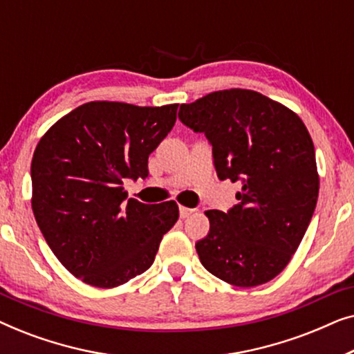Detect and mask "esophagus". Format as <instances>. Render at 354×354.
I'll use <instances>...</instances> for the list:
<instances>
[{
  "label": "esophagus",
  "mask_w": 354,
  "mask_h": 354,
  "mask_svg": "<svg viewBox=\"0 0 354 354\" xmlns=\"http://www.w3.org/2000/svg\"><path fill=\"white\" fill-rule=\"evenodd\" d=\"M178 212H180V217H182V219H185V217H188L190 214H193V212H195V209H192V207L180 206V207H178Z\"/></svg>",
  "instance_id": "esophagus-1"
}]
</instances>
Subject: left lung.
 Here are the masks:
<instances>
[{"mask_svg":"<svg viewBox=\"0 0 354 354\" xmlns=\"http://www.w3.org/2000/svg\"><path fill=\"white\" fill-rule=\"evenodd\" d=\"M178 119L205 133L217 177L240 182L239 203L206 211L209 232L196 241L201 264L235 287H256L287 268L319 195L316 153L293 111L253 90L214 91L182 104Z\"/></svg>","mask_w":354,"mask_h":354,"instance_id":"obj_1","label":"left lung"}]
</instances>
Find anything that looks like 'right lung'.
<instances>
[{"label": "right lung", "mask_w": 354, "mask_h": 354, "mask_svg": "<svg viewBox=\"0 0 354 354\" xmlns=\"http://www.w3.org/2000/svg\"><path fill=\"white\" fill-rule=\"evenodd\" d=\"M178 104L91 101L43 135L33 153L32 209L48 246L82 282L113 288L149 269L178 219L176 201L127 200L125 178L148 177V156Z\"/></svg>", "instance_id": "add662e5"}]
</instances>
